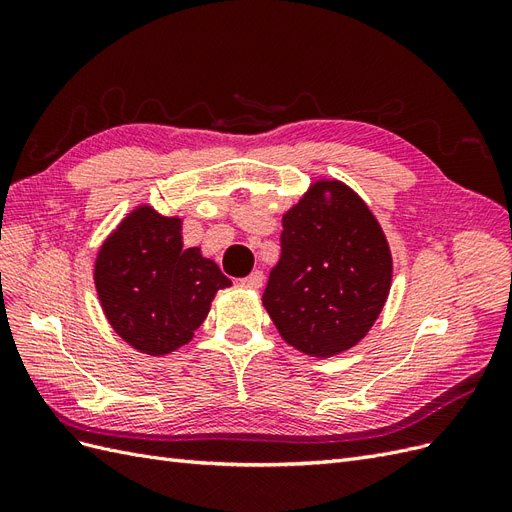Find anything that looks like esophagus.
<instances>
[{"instance_id":"34e87169","label":"esophagus","mask_w":512,"mask_h":512,"mask_svg":"<svg viewBox=\"0 0 512 512\" xmlns=\"http://www.w3.org/2000/svg\"><path fill=\"white\" fill-rule=\"evenodd\" d=\"M262 282H265V275H262V271H254V273H250V275L243 277V280H241V284L245 288H254V290L260 288Z\"/></svg>"}]
</instances>
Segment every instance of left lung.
<instances>
[{
  "label": "left lung",
  "instance_id": "1",
  "mask_svg": "<svg viewBox=\"0 0 512 512\" xmlns=\"http://www.w3.org/2000/svg\"><path fill=\"white\" fill-rule=\"evenodd\" d=\"M280 241V262L262 294L280 335L312 356L359 344L393 277L389 243L367 205L344 183H314L284 215Z\"/></svg>",
  "mask_w": 512,
  "mask_h": 512
}]
</instances>
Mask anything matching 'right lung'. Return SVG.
<instances>
[{
	"label": "right lung",
	"mask_w": 512,
	"mask_h": 512,
	"mask_svg": "<svg viewBox=\"0 0 512 512\" xmlns=\"http://www.w3.org/2000/svg\"><path fill=\"white\" fill-rule=\"evenodd\" d=\"M96 290L111 327L130 346L160 356L188 344L230 280L198 247L185 250L181 220L138 207L96 260Z\"/></svg>",
	"instance_id": "1"
}]
</instances>
